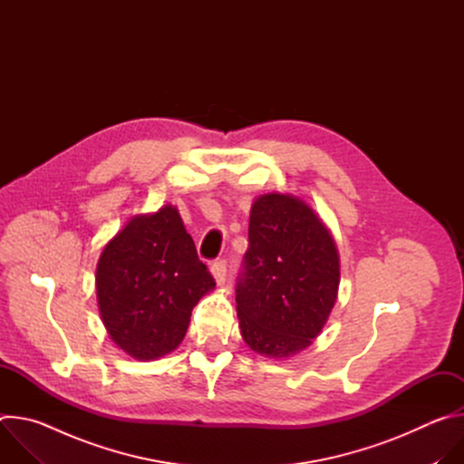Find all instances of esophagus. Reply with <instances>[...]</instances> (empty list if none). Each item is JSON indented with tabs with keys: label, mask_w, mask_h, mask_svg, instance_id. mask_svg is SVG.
Returning <instances> with one entry per match:
<instances>
[{
	"label": "esophagus",
	"mask_w": 464,
	"mask_h": 464,
	"mask_svg": "<svg viewBox=\"0 0 464 464\" xmlns=\"http://www.w3.org/2000/svg\"><path fill=\"white\" fill-rule=\"evenodd\" d=\"M211 274H213V277L217 279L218 285H224L226 277H227V260H224V258L217 260L211 266Z\"/></svg>",
	"instance_id": "obj_1"
}]
</instances>
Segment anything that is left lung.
<instances>
[{"instance_id":"obj_1","label":"left lung","mask_w":464,"mask_h":464,"mask_svg":"<svg viewBox=\"0 0 464 464\" xmlns=\"http://www.w3.org/2000/svg\"><path fill=\"white\" fill-rule=\"evenodd\" d=\"M247 237L235 288L242 338L258 354L294 356L317 338L336 303V244L290 194L256 198Z\"/></svg>"}]
</instances>
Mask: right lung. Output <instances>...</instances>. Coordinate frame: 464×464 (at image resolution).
<instances>
[{"mask_svg":"<svg viewBox=\"0 0 464 464\" xmlns=\"http://www.w3.org/2000/svg\"><path fill=\"white\" fill-rule=\"evenodd\" d=\"M95 281L110 338L138 360L172 353L217 285L172 206L131 218L106 244Z\"/></svg>","mask_w":464,"mask_h":464,"instance_id":"add662e5","label":"right lung"}]
</instances>
